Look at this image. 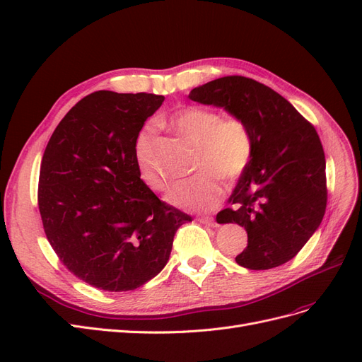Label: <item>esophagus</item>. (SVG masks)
Listing matches in <instances>:
<instances>
[{"instance_id":"obj_1","label":"esophagus","mask_w":362,"mask_h":362,"mask_svg":"<svg viewBox=\"0 0 362 362\" xmlns=\"http://www.w3.org/2000/svg\"><path fill=\"white\" fill-rule=\"evenodd\" d=\"M199 222L204 223V225H208V226H214L216 225L213 217H199Z\"/></svg>"}]
</instances>
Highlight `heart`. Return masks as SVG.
<instances>
[{
	"instance_id": "1",
	"label": "heart",
	"mask_w": 362,
	"mask_h": 362,
	"mask_svg": "<svg viewBox=\"0 0 362 362\" xmlns=\"http://www.w3.org/2000/svg\"><path fill=\"white\" fill-rule=\"evenodd\" d=\"M170 127L193 146L196 154L192 178L173 185L169 201L182 210L208 211L222 199V185L243 177L254 156V137L246 120L238 115L221 116L210 107L187 105L169 119ZM154 129L145 127L136 139V161L140 177L149 189L163 192L168 180L151 160Z\"/></svg>"
}]
</instances>
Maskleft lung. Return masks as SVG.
I'll list each match as a JSON object with an SVG mask.
<instances>
[{"label": "left lung", "mask_w": 362, "mask_h": 362, "mask_svg": "<svg viewBox=\"0 0 362 362\" xmlns=\"http://www.w3.org/2000/svg\"><path fill=\"white\" fill-rule=\"evenodd\" d=\"M192 101L242 116L254 156L217 223H238L247 246L235 257L250 270L278 267L298 255L322 223L327 202L326 160L315 128L270 87L228 75L194 87Z\"/></svg>", "instance_id": "left-lung-1"}]
</instances>
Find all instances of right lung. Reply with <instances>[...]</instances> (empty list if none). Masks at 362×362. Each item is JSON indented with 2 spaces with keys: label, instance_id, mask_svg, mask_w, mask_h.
I'll return each mask as SVG.
<instances>
[{
  "label": "right lung",
  "instance_id": "1",
  "mask_svg": "<svg viewBox=\"0 0 362 362\" xmlns=\"http://www.w3.org/2000/svg\"><path fill=\"white\" fill-rule=\"evenodd\" d=\"M163 101L146 92H93L60 120L43 152V231L66 269L92 287L144 286L166 266L177 229L192 222L140 180L136 139Z\"/></svg>",
  "mask_w": 362,
  "mask_h": 362
}]
</instances>
